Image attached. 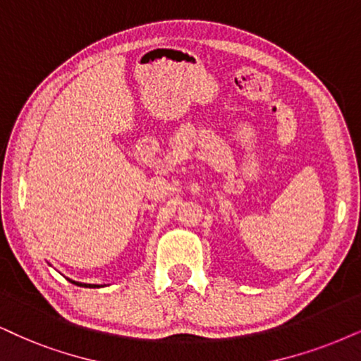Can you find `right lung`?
Here are the masks:
<instances>
[{"mask_svg":"<svg viewBox=\"0 0 361 361\" xmlns=\"http://www.w3.org/2000/svg\"><path fill=\"white\" fill-rule=\"evenodd\" d=\"M70 283L77 284V286H85V288H100V284H87V283H78V281H73V279H68Z\"/></svg>","mask_w":361,"mask_h":361,"instance_id":"right-lung-1","label":"right lung"}]
</instances>
